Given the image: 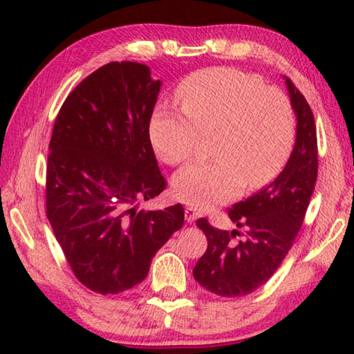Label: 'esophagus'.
Here are the masks:
<instances>
[{
  "label": "esophagus",
  "mask_w": 354,
  "mask_h": 354,
  "mask_svg": "<svg viewBox=\"0 0 354 354\" xmlns=\"http://www.w3.org/2000/svg\"><path fill=\"white\" fill-rule=\"evenodd\" d=\"M184 215H185V220H187V223H194V221L200 217V212L194 207H185Z\"/></svg>",
  "instance_id": "1"
}]
</instances>
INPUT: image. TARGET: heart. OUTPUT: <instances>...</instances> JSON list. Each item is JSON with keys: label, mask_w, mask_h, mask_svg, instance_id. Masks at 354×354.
<instances>
[{"label": "heart", "mask_w": 354, "mask_h": 354, "mask_svg": "<svg viewBox=\"0 0 354 354\" xmlns=\"http://www.w3.org/2000/svg\"><path fill=\"white\" fill-rule=\"evenodd\" d=\"M184 112L158 107L149 140L165 164L192 158L201 136H215V162L190 164L173 178V194L209 209L272 183L292 153L297 118L290 100L259 77L234 68H207L178 88Z\"/></svg>", "instance_id": "heart-1"}]
</instances>
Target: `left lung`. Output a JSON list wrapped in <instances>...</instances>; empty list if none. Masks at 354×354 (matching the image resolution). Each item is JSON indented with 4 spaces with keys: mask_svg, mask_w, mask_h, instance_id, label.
I'll return each mask as SVG.
<instances>
[{
    "mask_svg": "<svg viewBox=\"0 0 354 354\" xmlns=\"http://www.w3.org/2000/svg\"><path fill=\"white\" fill-rule=\"evenodd\" d=\"M284 80L297 117L295 147L267 187L227 211L247 236L236 241L239 230H217L206 218L196 221L207 237V250L196 262L194 278L218 297H245L273 277L295 242L314 194L319 165L314 113L289 77Z\"/></svg>",
    "mask_w": 354,
    "mask_h": 354,
    "instance_id": "1",
    "label": "left lung"
}]
</instances>
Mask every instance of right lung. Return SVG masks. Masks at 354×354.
Segmentation results:
<instances>
[{"label": "right lung", "mask_w": 354, "mask_h": 354, "mask_svg": "<svg viewBox=\"0 0 354 354\" xmlns=\"http://www.w3.org/2000/svg\"><path fill=\"white\" fill-rule=\"evenodd\" d=\"M162 82L139 62H111L62 104L46 167V217L75 277L101 295L147 278L184 225V207L139 209L165 189L149 140Z\"/></svg>", "instance_id": "right-lung-1"}]
</instances>
